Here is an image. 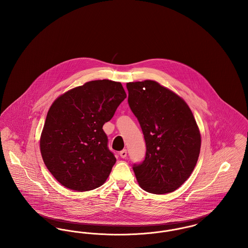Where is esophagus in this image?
I'll list each match as a JSON object with an SVG mask.
<instances>
[{
	"label": "esophagus",
	"mask_w": 248,
	"mask_h": 248,
	"mask_svg": "<svg viewBox=\"0 0 248 248\" xmlns=\"http://www.w3.org/2000/svg\"><path fill=\"white\" fill-rule=\"evenodd\" d=\"M120 156L122 157V158H125L126 156H127V151L126 150H123V151H121L120 152Z\"/></svg>",
	"instance_id": "obj_1"
}]
</instances>
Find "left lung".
<instances>
[{
  "instance_id": "8db88e82",
  "label": "left lung",
  "mask_w": 248,
  "mask_h": 248,
  "mask_svg": "<svg viewBox=\"0 0 248 248\" xmlns=\"http://www.w3.org/2000/svg\"><path fill=\"white\" fill-rule=\"evenodd\" d=\"M128 104L146 142V156L133 170L142 189L154 194L179 188L192 173L200 154L201 135L187 103L160 83H126Z\"/></svg>"
}]
</instances>
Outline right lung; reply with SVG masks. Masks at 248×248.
Returning a JSON list of instances; mask_svg holds the SVG:
<instances>
[{
    "mask_svg": "<svg viewBox=\"0 0 248 248\" xmlns=\"http://www.w3.org/2000/svg\"><path fill=\"white\" fill-rule=\"evenodd\" d=\"M126 97L122 83L97 80L58 97L41 135V154L61 185L76 191L100 187L116 158L108 148L103 125Z\"/></svg>",
    "mask_w": 248,
    "mask_h": 248,
    "instance_id": "add662e5",
    "label": "right lung"
}]
</instances>
